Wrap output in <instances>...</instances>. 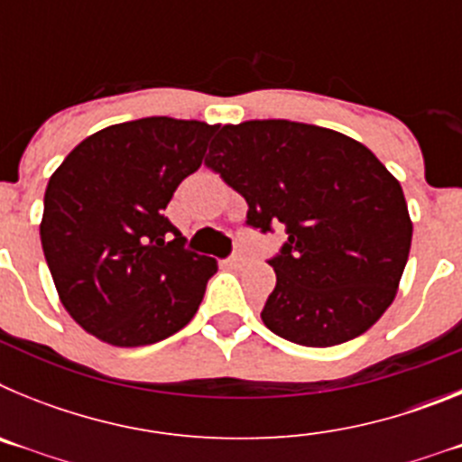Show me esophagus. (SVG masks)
<instances>
[{"label": "esophagus", "mask_w": 462, "mask_h": 462, "mask_svg": "<svg viewBox=\"0 0 462 462\" xmlns=\"http://www.w3.org/2000/svg\"><path fill=\"white\" fill-rule=\"evenodd\" d=\"M247 263H250V259H247V256H243V254H234V256H231V259H228V266L236 268V271L245 268V266H247Z\"/></svg>", "instance_id": "1"}]
</instances>
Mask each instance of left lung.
Here are the masks:
<instances>
[{"mask_svg":"<svg viewBox=\"0 0 462 462\" xmlns=\"http://www.w3.org/2000/svg\"><path fill=\"white\" fill-rule=\"evenodd\" d=\"M206 166L247 201V226L284 224L261 319L303 346L354 340L386 312L411 247L402 187L363 143L289 120L224 125Z\"/></svg>","mask_w":462,"mask_h":462,"instance_id":"obj_1","label":"left lung"}]
</instances>
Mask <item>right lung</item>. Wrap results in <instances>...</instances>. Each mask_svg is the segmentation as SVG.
<instances>
[{"label": "right lung", "mask_w": 462, "mask_h": 462, "mask_svg": "<svg viewBox=\"0 0 462 462\" xmlns=\"http://www.w3.org/2000/svg\"><path fill=\"white\" fill-rule=\"evenodd\" d=\"M219 125L143 117L79 143L51 175L41 245L73 321L113 346H143L185 328L217 273L164 210L203 162Z\"/></svg>", "instance_id": "obj_1"}]
</instances>
